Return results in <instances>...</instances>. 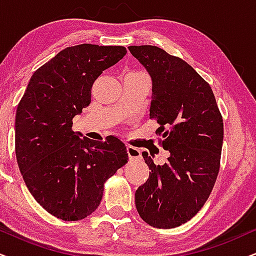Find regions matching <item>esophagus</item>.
<instances>
[{
	"label": "esophagus",
	"instance_id": "esophagus-1",
	"mask_svg": "<svg viewBox=\"0 0 256 256\" xmlns=\"http://www.w3.org/2000/svg\"><path fill=\"white\" fill-rule=\"evenodd\" d=\"M126 150H128V154L130 157V160H138V158H140V151L137 148L128 145Z\"/></svg>",
	"mask_w": 256,
	"mask_h": 256
}]
</instances>
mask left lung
<instances>
[{
	"instance_id": "obj_1",
	"label": "left lung",
	"mask_w": 256,
	"mask_h": 256,
	"mask_svg": "<svg viewBox=\"0 0 256 256\" xmlns=\"http://www.w3.org/2000/svg\"><path fill=\"white\" fill-rule=\"evenodd\" d=\"M152 79L150 119L160 146L170 152L136 192L139 216L154 228H174L202 209L215 186L223 143V119L212 87L178 56L156 46H130Z\"/></svg>"
}]
</instances>
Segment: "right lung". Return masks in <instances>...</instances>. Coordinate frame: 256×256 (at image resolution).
Wrapping results in <instances>:
<instances>
[{
	"instance_id": "obj_1",
	"label": "right lung",
	"mask_w": 256,
	"mask_h": 256,
	"mask_svg": "<svg viewBox=\"0 0 256 256\" xmlns=\"http://www.w3.org/2000/svg\"><path fill=\"white\" fill-rule=\"evenodd\" d=\"M126 54L122 46L64 48L30 78L16 110L15 154L29 192L46 212L79 221L98 208L104 183L128 163L125 144L80 137L73 118L90 104L93 84Z\"/></svg>"
}]
</instances>
